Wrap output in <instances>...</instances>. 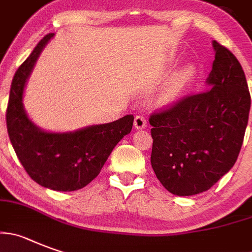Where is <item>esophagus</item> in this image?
I'll return each instance as SVG.
<instances>
[{
  "label": "esophagus",
  "mask_w": 252,
  "mask_h": 252,
  "mask_svg": "<svg viewBox=\"0 0 252 252\" xmlns=\"http://www.w3.org/2000/svg\"><path fill=\"white\" fill-rule=\"evenodd\" d=\"M133 126H135V128H137V130H144L147 126V120L145 119L144 116H140V115H138V116L135 117Z\"/></svg>",
  "instance_id": "1"
}]
</instances>
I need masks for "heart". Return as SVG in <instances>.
<instances>
[{"instance_id":"heart-1","label":"heart","mask_w":252,"mask_h":252,"mask_svg":"<svg viewBox=\"0 0 252 252\" xmlns=\"http://www.w3.org/2000/svg\"><path fill=\"white\" fill-rule=\"evenodd\" d=\"M193 76H195V70L191 64H186L177 70L171 77L168 78L165 86L163 96H165L166 101H175L176 98H179L184 94L185 90L191 85Z\"/></svg>"}]
</instances>
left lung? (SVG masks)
I'll use <instances>...</instances> for the list:
<instances>
[{
  "label": "left lung",
  "mask_w": 252,
  "mask_h": 252,
  "mask_svg": "<svg viewBox=\"0 0 252 252\" xmlns=\"http://www.w3.org/2000/svg\"><path fill=\"white\" fill-rule=\"evenodd\" d=\"M215 61L207 90L150 117L151 165L177 196L209 190L235 165L249 121L251 97L241 64L212 41Z\"/></svg>",
  "instance_id": "left-lung-1"
}]
</instances>
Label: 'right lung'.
<instances>
[{
	"instance_id": "obj_1",
	"label": "right lung",
	"mask_w": 252,
	"mask_h": 252,
	"mask_svg": "<svg viewBox=\"0 0 252 252\" xmlns=\"http://www.w3.org/2000/svg\"><path fill=\"white\" fill-rule=\"evenodd\" d=\"M54 36L43 37L16 71L6 122L13 150L30 177L46 189L68 192L97 177L115 146L131 132L133 116L67 132L46 131L30 119L24 105L25 87L37 59Z\"/></svg>"
}]
</instances>
